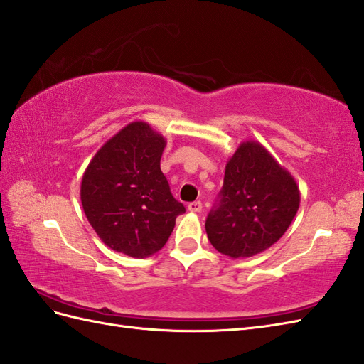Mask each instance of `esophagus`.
I'll list each match as a JSON object with an SVG mask.
<instances>
[{
	"label": "esophagus",
	"mask_w": 364,
	"mask_h": 364,
	"mask_svg": "<svg viewBox=\"0 0 364 364\" xmlns=\"http://www.w3.org/2000/svg\"><path fill=\"white\" fill-rule=\"evenodd\" d=\"M188 209H189L191 212H201V209H203V203H201V201H193V203H189Z\"/></svg>",
	"instance_id": "obj_1"
}]
</instances>
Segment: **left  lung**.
I'll return each mask as SVG.
<instances>
[{
  "mask_svg": "<svg viewBox=\"0 0 364 364\" xmlns=\"http://www.w3.org/2000/svg\"><path fill=\"white\" fill-rule=\"evenodd\" d=\"M300 208V189L258 141L241 143L226 163L220 200L206 220L210 245L223 255L247 258L284 235Z\"/></svg>",
  "mask_w": 364,
  "mask_h": 364,
  "instance_id": "obj_1",
  "label": "left lung"
}]
</instances>
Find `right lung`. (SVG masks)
Returning <instances> with one entry per match:
<instances>
[{
    "label": "right lung",
    "instance_id": "1",
    "mask_svg": "<svg viewBox=\"0 0 364 364\" xmlns=\"http://www.w3.org/2000/svg\"><path fill=\"white\" fill-rule=\"evenodd\" d=\"M164 147L161 134L134 121L102 144L82 175V209L102 243L117 252L154 255L186 212L160 169Z\"/></svg>",
    "mask_w": 364,
    "mask_h": 364
}]
</instances>
